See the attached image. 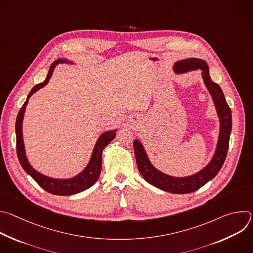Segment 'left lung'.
<instances>
[{
	"label": "left lung",
	"mask_w": 253,
	"mask_h": 253,
	"mask_svg": "<svg viewBox=\"0 0 253 253\" xmlns=\"http://www.w3.org/2000/svg\"><path fill=\"white\" fill-rule=\"evenodd\" d=\"M198 69L201 70L203 82L212 97L220 124L217 145L209 163L195 174L184 177L171 176L161 172L152 165L143 144L138 139H135L133 143L136 163L142 177L151 185L170 193L185 194L198 190L217 175L225 161L228 151L229 137L232 129L231 110L219 85L211 80L207 63L201 59L189 58L180 60L173 66L176 74H183Z\"/></svg>",
	"instance_id": "left-lung-1"
}]
</instances>
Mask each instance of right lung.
<instances>
[{
  "mask_svg": "<svg viewBox=\"0 0 253 253\" xmlns=\"http://www.w3.org/2000/svg\"><path fill=\"white\" fill-rule=\"evenodd\" d=\"M73 64V62L68 61L67 59H58L56 60L50 67L48 75L46 80L43 83H40L36 85L31 92L29 93L26 102L22 106V108L19 111V114L17 116L16 120V136H17V154L19 161L23 167V169L37 182L43 189L48 191L49 193L55 194V195H61V196H67V195H73L79 192H82L88 188H90L92 185L96 183L98 180L100 173H101V167H102V152L104 148L109 144L116 135V130H110L104 132L101 134L95 144L91 158L87 166L84 168L83 171H81L78 175L68 178V179H58V178H52L49 176H46L40 172H38L35 168L32 167L30 162L28 161L26 151H25V145L23 140V119L24 114L26 111V107L28 105L30 97L46 86L51 79L53 72L58 64Z\"/></svg>",
  "mask_w": 253,
  "mask_h": 253,
  "instance_id": "add662e5",
  "label": "right lung"
}]
</instances>
